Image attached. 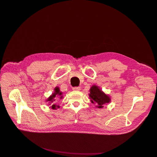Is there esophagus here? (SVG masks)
<instances>
[{
    "mask_svg": "<svg viewBox=\"0 0 157 157\" xmlns=\"http://www.w3.org/2000/svg\"><path fill=\"white\" fill-rule=\"evenodd\" d=\"M73 90H75V91H79V90H80V87H79V86H78V87H73Z\"/></svg>",
    "mask_w": 157,
    "mask_h": 157,
    "instance_id": "1",
    "label": "esophagus"
}]
</instances>
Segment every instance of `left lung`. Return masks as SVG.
Wrapping results in <instances>:
<instances>
[{
	"label": "left lung",
	"instance_id": "1",
	"mask_svg": "<svg viewBox=\"0 0 157 157\" xmlns=\"http://www.w3.org/2000/svg\"><path fill=\"white\" fill-rule=\"evenodd\" d=\"M89 97L91 102L94 104L96 103V107L99 109L103 108L104 104L111 101L110 97L101 91L100 88L96 85H94L90 88Z\"/></svg>",
	"mask_w": 157,
	"mask_h": 157
}]
</instances>
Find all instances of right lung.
Returning a JSON list of instances; mask_svg holds the SVG:
<instances>
[{"label": "right lung", "mask_w": 157, "mask_h": 157, "mask_svg": "<svg viewBox=\"0 0 157 157\" xmlns=\"http://www.w3.org/2000/svg\"><path fill=\"white\" fill-rule=\"evenodd\" d=\"M62 94H63V93L60 91L59 88L58 87H56L54 88V92L52 94L48 99H47L46 101H48L50 103L54 102L56 100L55 98L56 97H59V98H60V99H61L63 98ZM50 105H51V103L50 104ZM51 107H52V109H57V108L59 107V106L58 105H56V104H52Z\"/></svg>", "instance_id": "add662e5"}]
</instances>
